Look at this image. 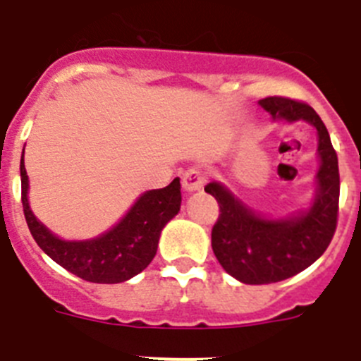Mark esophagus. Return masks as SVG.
Segmentation results:
<instances>
[{
	"label": "esophagus",
	"mask_w": 361,
	"mask_h": 361,
	"mask_svg": "<svg viewBox=\"0 0 361 361\" xmlns=\"http://www.w3.org/2000/svg\"><path fill=\"white\" fill-rule=\"evenodd\" d=\"M204 177L199 170H188L186 173L183 175V188L188 193H195L202 188Z\"/></svg>",
	"instance_id": "1"
}]
</instances>
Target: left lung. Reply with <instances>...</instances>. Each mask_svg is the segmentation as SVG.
Returning a JSON list of instances; mask_svg holds the SVG:
<instances>
[{
  "instance_id": "obj_1",
  "label": "left lung",
  "mask_w": 361,
  "mask_h": 361,
  "mask_svg": "<svg viewBox=\"0 0 361 361\" xmlns=\"http://www.w3.org/2000/svg\"><path fill=\"white\" fill-rule=\"evenodd\" d=\"M275 123H307L317 130L318 171L314 195L304 209L289 215H264L238 199L224 183L213 180L220 215L212 231V247L222 269L242 283L260 286L295 276L327 250L336 229L340 173L331 137L309 104L286 97L258 101Z\"/></svg>"
}]
</instances>
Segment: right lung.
Masks as SVG:
<instances>
[{
	"label": "right lung",
	"instance_id": "obj_1",
	"mask_svg": "<svg viewBox=\"0 0 361 361\" xmlns=\"http://www.w3.org/2000/svg\"><path fill=\"white\" fill-rule=\"evenodd\" d=\"M19 173L25 219L34 240L54 262L95 283L126 282L145 271L157 253L161 231L180 212L183 202L180 178L175 177L170 186L141 193L123 219L97 237L66 240L50 231L32 212L23 155Z\"/></svg>",
	"mask_w": 361,
	"mask_h": 361
}]
</instances>
